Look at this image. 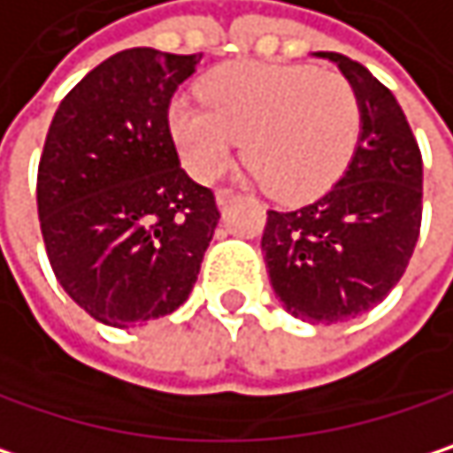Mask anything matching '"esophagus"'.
Instances as JSON below:
<instances>
[{
  "instance_id": "esophagus-1",
  "label": "esophagus",
  "mask_w": 453,
  "mask_h": 453,
  "mask_svg": "<svg viewBox=\"0 0 453 453\" xmlns=\"http://www.w3.org/2000/svg\"><path fill=\"white\" fill-rule=\"evenodd\" d=\"M234 198H236V193H234V190H228V188H219V190L214 193V201H217V206H219V209H225V206H228Z\"/></svg>"
}]
</instances>
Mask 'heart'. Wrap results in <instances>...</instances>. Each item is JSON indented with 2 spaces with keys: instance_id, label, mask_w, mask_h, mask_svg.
<instances>
[{
  "instance_id": "heart-1",
  "label": "heart",
  "mask_w": 453,
  "mask_h": 453,
  "mask_svg": "<svg viewBox=\"0 0 453 453\" xmlns=\"http://www.w3.org/2000/svg\"><path fill=\"white\" fill-rule=\"evenodd\" d=\"M201 99L180 95L166 113L188 174L219 177L244 137L250 174L287 201L326 190L350 164L361 132L353 84L311 65H225L201 81Z\"/></svg>"
}]
</instances>
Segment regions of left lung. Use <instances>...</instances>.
Segmentation results:
<instances>
[{"label": "left lung", "instance_id": "obj_1", "mask_svg": "<svg viewBox=\"0 0 453 453\" xmlns=\"http://www.w3.org/2000/svg\"><path fill=\"white\" fill-rule=\"evenodd\" d=\"M332 60L353 84L361 132L342 177L316 201L268 209L265 268L281 305L311 324L372 311L401 281L419 239L422 156L395 95L361 63Z\"/></svg>", "mask_w": 453, "mask_h": 453}]
</instances>
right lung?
<instances>
[{
	"mask_svg": "<svg viewBox=\"0 0 453 453\" xmlns=\"http://www.w3.org/2000/svg\"><path fill=\"white\" fill-rule=\"evenodd\" d=\"M198 60L116 52L52 116L36 177L47 257L65 295L105 326L177 311L214 236V196L185 174L166 124Z\"/></svg>",
	"mask_w": 453,
	"mask_h": 453,
	"instance_id": "1",
	"label": "right lung"
}]
</instances>
